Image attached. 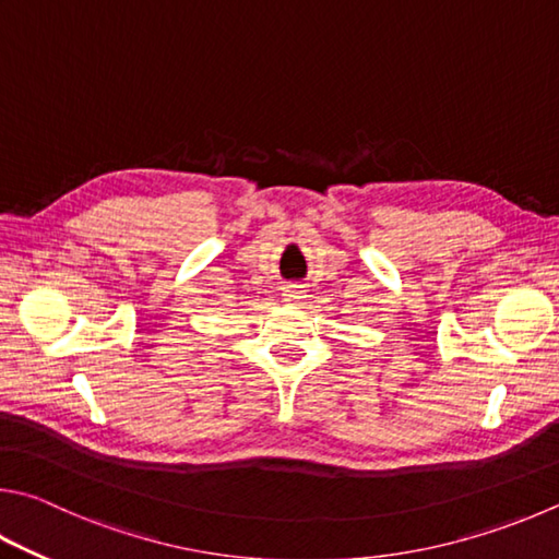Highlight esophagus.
<instances>
[{
    "label": "esophagus",
    "instance_id": "esophagus-1",
    "mask_svg": "<svg viewBox=\"0 0 559 559\" xmlns=\"http://www.w3.org/2000/svg\"><path fill=\"white\" fill-rule=\"evenodd\" d=\"M283 298H286V300H300L302 298V288L300 286H286V288H283Z\"/></svg>",
    "mask_w": 559,
    "mask_h": 559
}]
</instances>
